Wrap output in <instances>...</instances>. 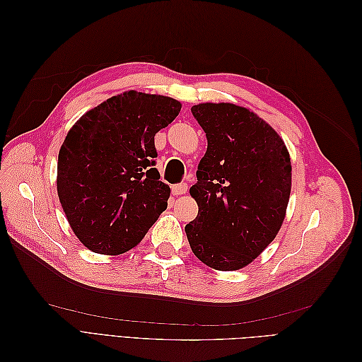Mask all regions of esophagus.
<instances>
[{"mask_svg": "<svg viewBox=\"0 0 362 362\" xmlns=\"http://www.w3.org/2000/svg\"><path fill=\"white\" fill-rule=\"evenodd\" d=\"M187 184L185 182H180V184H175V185H172V194H175V196H178V194H184V193H187Z\"/></svg>", "mask_w": 362, "mask_h": 362, "instance_id": "1", "label": "esophagus"}]
</instances>
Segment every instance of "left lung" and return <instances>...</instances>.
Wrapping results in <instances>:
<instances>
[{"mask_svg":"<svg viewBox=\"0 0 362 362\" xmlns=\"http://www.w3.org/2000/svg\"><path fill=\"white\" fill-rule=\"evenodd\" d=\"M206 136L190 194L198 202L185 225L193 254L216 270H238L276 237L291 192L290 154L254 112L235 104L192 107Z\"/></svg>","mask_w":362,"mask_h":362,"instance_id":"left-lung-1","label":"left lung"}]
</instances>
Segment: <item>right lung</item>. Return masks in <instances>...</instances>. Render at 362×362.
<instances>
[{"instance_id":"right-lung-1","label":"right lung","mask_w":362,"mask_h":362,"mask_svg":"<svg viewBox=\"0 0 362 362\" xmlns=\"http://www.w3.org/2000/svg\"><path fill=\"white\" fill-rule=\"evenodd\" d=\"M180 110L173 98L129 90L92 108L69 129L59 152L57 193L87 249L124 254L166 210L170 189L154 168V136Z\"/></svg>"}]
</instances>
